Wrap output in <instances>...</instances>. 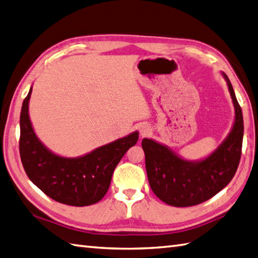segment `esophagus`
<instances>
[{
    "label": "esophagus",
    "instance_id": "obj_1",
    "mask_svg": "<svg viewBox=\"0 0 258 258\" xmlns=\"http://www.w3.org/2000/svg\"><path fill=\"white\" fill-rule=\"evenodd\" d=\"M149 127L147 126V125H142V126L140 127V133H141V136L144 137V136H147L148 133H149Z\"/></svg>",
    "mask_w": 258,
    "mask_h": 258
}]
</instances>
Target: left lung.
Here are the masks:
<instances>
[{"mask_svg": "<svg viewBox=\"0 0 258 258\" xmlns=\"http://www.w3.org/2000/svg\"><path fill=\"white\" fill-rule=\"evenodd\" d=\"M227 83L235 116L224 141L198 160H188L168 146L152 139H143L148 182L161 201L172 207H192L211 199L234 177L239 164L243 143V114L227 76Z\"/></svg>", "mask_w": 258, "mask_h": 258, "instance_id": "left-lung-1", "label": "left lung"}]
</instances>
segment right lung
<instances>
[{"label": "right lung", "mask_w": 258, "mask_h": 258, "mask_svg": "<svg viewBox=\"0 0 258 258\" xmlns=\"http://www.w3.org/2000/svg\"><path fill=\"white\" fill-rule=\"evenodd\" d=\"M32 90L23 102L20 117V154L26 175L45 195L63 205L86 207L99 202L109 190L119 160L139 141V132L79 157L60 156L47 148L33 128L28 114Z\"/></svg>", "instance_id": "1"}]
</instances>
